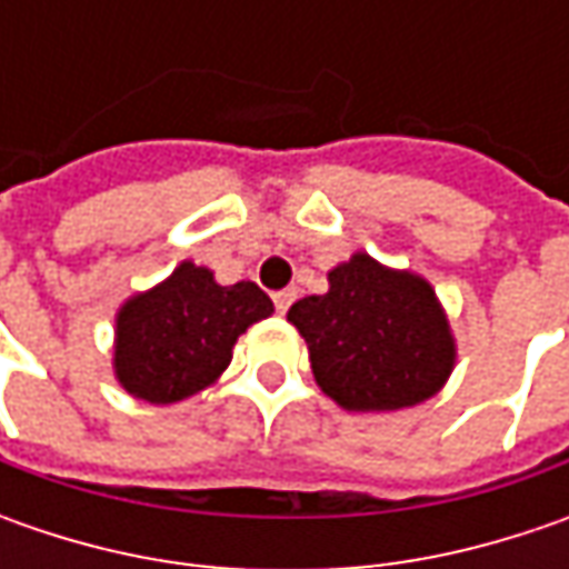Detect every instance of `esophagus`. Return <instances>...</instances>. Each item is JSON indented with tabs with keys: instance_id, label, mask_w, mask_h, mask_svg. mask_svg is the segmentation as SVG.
<instances>
[{
	"instance_id": "esophagus-1",
	"label": "esophagus",
	"mask_w": 569,
	"mask_h": 569,
	"mask_svg": "<svg viewBox=\"0 0 569 569\" xmlns=\"http://www.w3.org/2000/svg\"><path fill=\"white\" fill-rule=\"evenodd\" d=\"M295 297H297L295 288H284V291H274V295H272L274 310H278V313H288V307L295 303Z\"/></svg>"
}]
</instances>
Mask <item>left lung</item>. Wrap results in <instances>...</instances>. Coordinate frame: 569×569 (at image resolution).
Here are the masks:
<instances>
[{"label": "left lung", "mask_w": 569, "mask_h": 569, "mask_svg": "<svg viewBox=\"0 0 569 569\" xmlns=\"http://www.w3.org/2000/svg\"><path fill=\"white\" fill-rule=\"evenodd\" d=\"M329 291L297 300L317 386L345 411H399L433 399L456 367V336L433 284L370 252L329 269Z\"/></svg>", "instance_id": "1"}]
</instances>
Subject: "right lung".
Listing matches in <instances>:
<instances>
[{
    "label": "right lung",
    "instance_id": "right-lung-1",
    "mask_svg": "<svg viewBox=\"0 0 569 569\" xmlns=\"http://www.w3.org/2000/svg\"><path fill=\"white\" fill-rule=\"evenodd\" d=\"M272 313V300L256 281L218 284L211 269L183 259L164 281L120 303L113 377L139 402L192 399L221 380L252 322Z\"/></svg>",
    "mask_w": 569,
    "mask_h": 569
}]
</instances>
